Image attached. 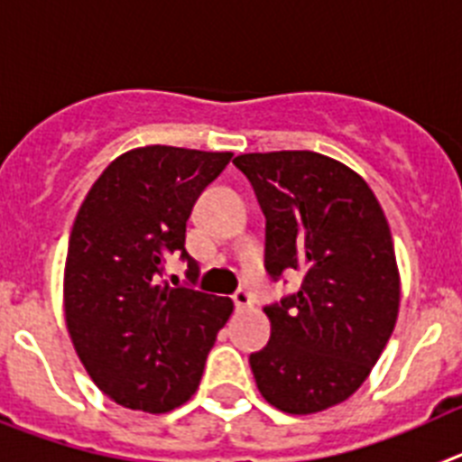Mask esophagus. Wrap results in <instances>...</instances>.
Returning <instances> with one entry per match:
<instances>
[{"instance_id": "esophagus-1", "label": "esophagus", "mask_w": 462, "mask_h": 462, "mask_svg": "<svg viewBox=\"0 0 462 462\" xmlns=\"http://www.w3.org/2000/svg\"><path fill=\"white\" fill-rule=\"evenodd\" d=\"M252 303H254V296H252V293L247 291V289H243V287H240L238 291L234 293V305H236V310H245V308H250Z\"/></svg>"}]
</instances>
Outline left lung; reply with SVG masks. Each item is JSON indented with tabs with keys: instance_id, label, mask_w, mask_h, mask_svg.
<instances>
[{
	"instance_id": "obj_1",
	"label": "left lung",
	"mask_w": 462,
	"mask_h": 462,
	"mask_svg": "<svg viewBox=\"0 0 462 462\" xmlns=\"http://www.w3.org/2000/svg\"><path fill=\"white\" fill-rule=\"evenodd\" d=\"M266 215V273H303L296 293L263 308L271 340L250 354L261 395L312 414L365 382L400 305L389 222L361 175L310 150L234 159Z\"/></svg>"
}]
</instances>
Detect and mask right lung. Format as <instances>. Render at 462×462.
Listing matches in <instances>:
<instances>
[{
	"mask_svg": "<svg viewBox=\"0 0 462 462\" xmlns=\"http://www.w3.org/2000/svg\"><path fill=\"white\" fill-rule=\"evenodd\" d=\"M231 152L148 145L117 157L85 196L64 271L69 336L92 382L117 405L162 414L194 395L231 298L191 289L185 247L196 199ZM171 254L188 279L161 280Z\"/></svg>",
	"mask_w": 462,
	"mask_h": 462,
	"instance_id": "right-lung-1",
	"label": "right lung"
}]
</instances>
